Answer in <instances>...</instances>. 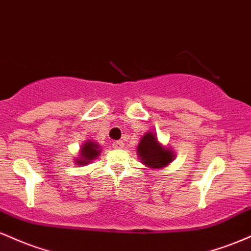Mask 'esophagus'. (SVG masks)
<instances>
[{"instance_id": "34e87169", "label": "esophagus", "mask_w": 251, "mask_h": 251, "mask_svg": "<svg viewBox=\"0 0 251 251\" xmlns=\"http://www.w3.org/2000/svg\"><path fill=\"white\" fill-rule=\"evenodd\" d=\"M112 146H113L116 150H120V149H124V143L122 140H116V142L112 143Z\"/></svg>"}]
</instances>
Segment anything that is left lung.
Listing matches in <instances>:
<instances>
[{
  "label": "left lung",
  "mask_w": 251,
  "mask_h": 251,
  "mask_svg": "<svg viewBox=\"0 0 251 251\" xmlns=\"http://www.w3.org/2000/svg\"><path fill=\"white\" fill-rule=\"evenodd\" d=\"M137 154L146 168L160 170L174 162L176 152L158 140L155 132L149 131L143 135L137 148Z\"/></svg>",
  "instance_id": "8db88e82"
}]
</instances>
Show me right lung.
<instances>
[{
  "instance_id": "obj_1",
  "label": "right lung",
  "mask_w": 251,
  "mask_h": 251,
  "mask_svg": "<svg viewBox=\"0 0 251 251\" xmlns=\"http://www.w3.org/2000/svg\"><path fill=\"white\" fill-rule=\"evenodd\" d=\"M100 153H101V149L99 144L88 139L83 143L79 151V157L74 159V163L76 165H87L92 160H96Z\"/></svg>"
}]
</instances>
